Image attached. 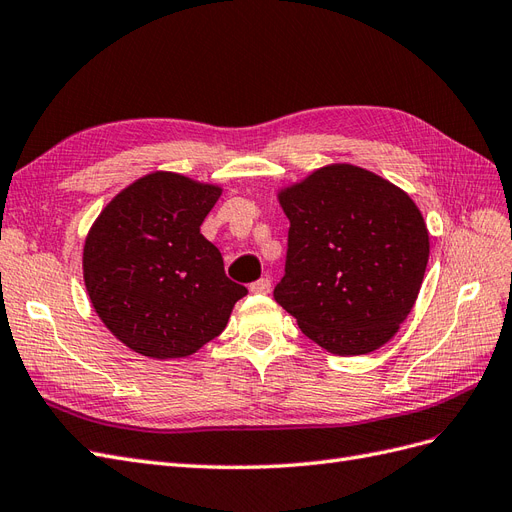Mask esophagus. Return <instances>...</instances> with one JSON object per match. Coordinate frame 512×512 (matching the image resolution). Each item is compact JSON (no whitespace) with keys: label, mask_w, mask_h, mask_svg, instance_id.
Masks as SVG:
<instances>
[{"label":"esophagus","mask_w":512,"mask_h":512,"mask_svg":"<svg viewBox=\"0 0 512 512\" xmlns=\"http://www.w3.org/2000/svg\"><path fill=\"white\" fill-rule=\"evenodd\" d=\"M250 290H252L254 294H269V292H271V280H269V277H260L258 282H254V284L250 286Z\"/></svg>","instance_id":"1"}]
</instances>
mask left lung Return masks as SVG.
I'll list each match as a JSON object with an SVG mask.
<instances>
[{"instance_id": "1", "label": "left lung", "mask_w": 512, "mask_h": 512, "mask_svg": "<svg viewBox=\"0 0 512 512\" xmlns=\"http://www.w3.org/2000/svg\"><path fill=\"white\" fill-rule=\"evenodd\" d=\"M290 220L273 297L331 354L382 348L412 312L429 260L414 200L367 168L327 164L277 190Z\"/></svg>"}]
</instances>
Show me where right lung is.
<instances>
[{"label": "right lung", "instance_id": "obj_1", "mask_svg": "<svg viewBox=\"0 0 512 512\" xmlns=\"http://www.w3.org/2000/svg\"><path fill=\"white\" fill-rule=\"evenodd\" d=\"M222 188L156 170L123 188L91 224L83 280L98 318L149 359H183L218 337L245 297L200 224Z\"/></svg>", "mask_w": 512, "mask_h": 512}]
</instances>
